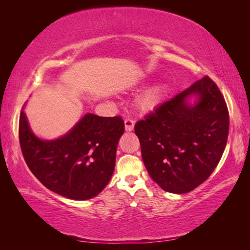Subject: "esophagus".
<instances>
[{
  "mask_svg": "<svg viewBox=\"0 0 250 250\" xmlns=\"http://www.w3.org/2000/svg\"><path fill=\"white\" fill-rule=\"evenodd\" d=\"M134 125H135V122H134V120L133 119H131V118H126L125 120V131H133V129H134Z\"/></svg>",
  "mask_w": 250,
  "mask_h": 250,
  "instance_id": "1",
  "label": "esophagus"
}]
</instances>
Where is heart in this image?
<instances>
[{
    "mask_svg": "<svg viewBox=\"0 0 250 250\" xmlns=\"http://www.w3.org/2000/svg\"><path fill=\"white\" fill-rule=\"evenodd\" d=\"M164 94V87L162 84H156V86L148 89L146 92L141 95L139 99V106L143 110H151L161 102Z\"/></svg>",
    "mask_w": 250,
    "mask_h": 250,
    "instance_id": "b5f03b06",
    "label": "heart"
}]
</instances>
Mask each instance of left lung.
Segmentation results:
<instances>
[{
  "mask_svg": "<svg viewBox=\"0 0 250 250\" xmlns=\"http://www.w3.org/2000/svg\"><path fill=\"white\" fill-rule=\"evenodd\" d=\"M195 94L191 105L187 99ZM150 177L167 192L186 193L210 176L229 134V110L208 76L139 120L134 126Z\"/></svg>",
  "mask_w": 250,
  "mask_h": 250,
  "instance_id": "left-lung-1",
  "label": "left lung"
}]
</instances>
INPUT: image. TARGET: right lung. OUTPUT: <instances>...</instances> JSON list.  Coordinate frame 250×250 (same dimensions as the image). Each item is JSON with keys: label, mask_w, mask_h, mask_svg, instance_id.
Masks as SVG:
<instances>
[{"label": "right lung", "mask_w": 250, "mask_h": 250, "mask_svg": "<svg viewBox=\"0 0 250 250\" xmlns=\"http://www.w3.org/2000/svg\"><path fill=\"white\" fill-rule=\"evenodd\" d=\"M124 132L120 116L87 114L61 139L42 141L22 110L19 119L20 147L31 172L46 188L72 200L91 199L106 187Z\"/></svg>", "instance_id": "1"}]
</instances>
